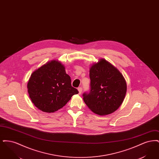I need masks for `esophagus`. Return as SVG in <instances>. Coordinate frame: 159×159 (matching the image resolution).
Wrapping results in <instances>:
<instances>
[{
	"label": "esophagus",
	"instance_id": "1",
	"mask_svg": "<svg viewBox=\"0 0 159 159\" xmlns=\"http://www.w3.org/2000/svg\"><path fill=\"white\" fill-rule=\"evenodd\" d=\"M77 90L79 91V94H80L82 93V88L81 87H79L77 88Z\"/></svg>",
	"mask_w": 159,
	"mask_h": 159
}]
</instances>
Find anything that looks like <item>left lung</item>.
<instances>
[{
    "label": "left lung",
    "mask_w": 159,
    "mask_h": 159,
    "mask_svg": "<svg viewBox=\"0 0 159 159\" xmlns=\"http://www.w3.org/2000/svg\"><path fill=\"white\" fill-rule=\"evenodd\" d=\"M91 91L84 93L83 101L94 113L103 116L112 113L121 106L127 84L117 68L105 59H100L89 70Z\"/></svg>",
    "instance_id": "1"
}]
</instances>
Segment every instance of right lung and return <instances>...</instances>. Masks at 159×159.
I'll return each mask as SVG.
<instances>
[{
	"label": "right lung",
	"instance_id": "right-lung-1",
	"mask_svg": "<svg viewBox=\"0 0 159 159\" xmlns=\"http://www.w3.org/2000/svg\"><path fill=\"white\" fill-rule=\"evenodd\" d=\"M32 102L40 110L53 113L79 93L71 86L70 77L58 61L52 60L34 71L27 83Z\"/></svg>",
	"mask_w": 159,
	"mask_h": 159
}]
</instances>
